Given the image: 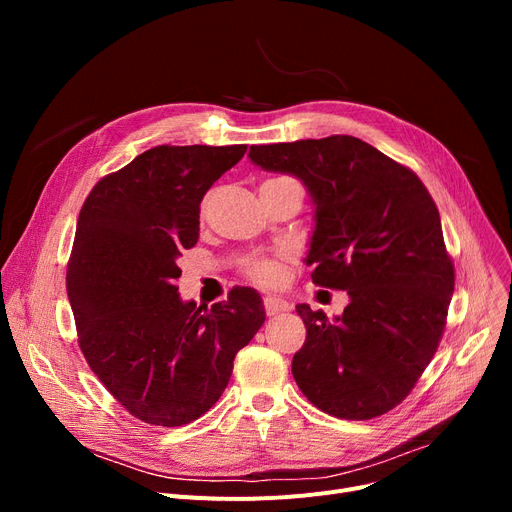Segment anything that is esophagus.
I'll use <instances>...</instances> for the list:
<instances>
[{"mask_svg":"<svg viewBox=\"0 0 512 512\" xmlns=\"http://www.w3.org/2000/svg\"><path fill=\"white\" fill-rule=\"evenodd\" d=\"M263 307H265V313L270 315V317H274V315H278V313H284V311H288L290 309V305L284 301V299H280V297H265L263 299Z\"/></svg>","mask_w":512,"mask_h":512,"instance_id":"1","label":"esophagus"}]
</instances>
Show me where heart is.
I'll return each mask as SVG.
<instances>
[{"mask_svg":"<svg viewBox=\"0 0 512 512\" xmlns=\"http://www.w3.org/2000/svg\"><path fill=\"white\" fill-rule=\"evenodd\" d=\"M247 274L251 280H255L257 284H265L272 286L276 282H280L282 278V270H280V261L276 257H263V259H255L247 265Z\"/></svg>","mask_w":512,"mask_h":512,"instance_id":"1","label":"heart"}]
</instances>
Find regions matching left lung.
<instances>
[{
  "label": "left lung",
  "mask_w": 512,
  "mask_h": 512,
  "mask_svg": "<svg viewBox=\"0 0 512 512\" xmlns=\"http://www.w3.org/2000/svg\"><path fill=\"white\" fill-rule=\"evenodd\" d=\"M249 157L303 180L315 203L311 278L351 299L334 321L297 305L307 328L292 359L297 386L340 419L388 413L432 361L454 290L432 195L413 170L348 134L253 145Z\"/></svg>",
  "instance_id": "obj_1"
}]
</instances>
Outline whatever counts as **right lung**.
<instances>
[{"label": "right lung", "mask_w": 512, "mask_h": 512, "mask_svg": "<svg viewBox=\"0 0 512 512\" xmlns=\"http://www.w3.org/2000/svg\"><path fill=\"white\" fill-rule=\"evenodd\" d=\"M247 145H159L101 178L78 215L66 272L78 346L137 419L178 427L205 415L265 321L259 292L182 301L178 257L199 240V205Z\"/></svg>", "instance_id": "1"}]
</instances>
